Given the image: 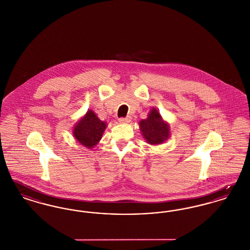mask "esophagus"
I'll list each match as a JSON object with an SVG mask.
<instances>
[{"mask_svg": "<svg viewBox=\"0 0 250 250\" xmlns=\"http://www.w3.org/2000/svg\"><path fill=\"white\" fill-rule=\"evenodd\" d=\"M130 121V117H121L119 119L120 123L122 124H126V123H129Z\"/></svg>", "mask_w": 250, "mask_h": 250, "instance_id": "esophagus-1", "label": "esophagus"}]
</instances>
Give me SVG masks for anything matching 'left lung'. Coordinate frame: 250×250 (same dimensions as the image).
Listing matches in <instances>:
<instances>
[{
	"mask_svg": "<svg viewBox=\"0 0 250 250\" xmlns=\"http://www.w3.org/2000/svg\"><path fill=\"white\" fill-rule=\"evenodd\" d=\"M140 127L143 137L150 144H160L164 143L169 135V127L160 115L153 108L147 119L140 122Z\"/></svg>",
	"mask_w": 250,
	"mask_h": 250,
	"instance_id": "1",
	"label": "left lung"
}]
</instances>
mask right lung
Instances as JSON below:
<instances>
[{"label": "right lung", "mask_w": 250, "mask_h": 250, "mask_svg": "<svg viewBox=\"0 0 250 250\" xmlns=\"http://www.w3.org/2000/svg\"><path fill=\"white\" fill-rule=\"evenodd\" d=\"M105 128L106 123L98 119L94 111L89 110L76 125L73 134L79 143L91 149L101 140Z\"/></svg>", "instance_id": "1"}]
</instances>
